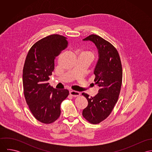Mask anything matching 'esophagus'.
Segmentation results:
<instances>
[{"label": "esophagus", "mask_w": 152, "mask_h": 152, "mask_svg": "<svg viewBox=\"0 0 152 152\" xmlns=\"http://www.w3.org/2000/svg\"><path fill=\"white\" fill-rule=\"evenodd\" d=\"M69 94L74 97H77V96H78L80 95V93L79 92L75 91H70Z\"/></svg>", "instance_id": "34e87169"}]
</instances>
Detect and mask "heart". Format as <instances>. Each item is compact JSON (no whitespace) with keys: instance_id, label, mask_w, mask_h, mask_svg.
<instances>
[{"instance_id":"1","label":"heart","mask_w":152,"mask_h":152,"mask_svg":"<svg viewBox=\"0 0 152 152\" xmlns=\"http://www.w3.org/2000/svg\"><path fill=\"white\" fill-rule=\"evenodd\" d=\"M80 55L82 56H88L89 58H91L92 60L94 58V53L91 51H89V50H86V51H83L80 53Z\"/></svg>"}]
</instances>
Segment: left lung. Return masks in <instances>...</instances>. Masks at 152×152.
Returning <instances> with one entry per match:
<instances>
[{
  "mask_svg": "<svg viewBox=\"0 0 152 152\" xmlns=\"http://www.w3.org/2000/svg\"><path fill=\"white\" fill-rule=\"evenodd\" d=\"M83 40L92 42L98 50L94 74L95 84L99 89L94 97L82 94L88 102L83 116L89 123L98 124L108 117L118 101L122 82V63L116 48L101 37L91 34Z\"/></svg>",
  "mask_w": 152,
  "mask_h": 152,
  "instance_id": "8db88e82",
  "label": "left lung"
}]
</instances>
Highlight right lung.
Returning a JSON list of instances; mask_svg holds the SVG:
<instances>
[{
  "instance_id": "1",
  "label": "right lung",
  "mask_w": 152,
  "mask_h": 152,
  "mask_svg": "<svg viewBox=\"0 0 152 152\" xmlns=\"http://www.w3.org/2000/svg\"><path fill=\"white\" fill-rule=\"evenodd\" d=\"M66 38L53 34L39 40L29 50L23 69V86L27 104L34 118L49 124L60 116V105L67 89L53 88L47 81L54 69V60L68 46Z\"/></svg>"
}]
</instances>
